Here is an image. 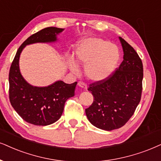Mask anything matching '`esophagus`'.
Returning a JSON list of instances; mask_svg holds the SVG:
<instances>
[{
    "mask_svg": "<svg viewBox=\"0 0 161 161\" xmlns=\"http://www.w3.org/2000/svg\"><path fill=\"white\" fill-rule=\"evenodd\" d=\"M78 85L80 87H82V88H83V89H87V85H86V84H85V82H78Z\"/></svg>",
    "mask_w": 161,
    "mask_h": 161,
    "instance_id": "1",
    "label": "esophagus"
}]
</instances>
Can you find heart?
<instances>
[{"label": "heart", "instance_id": "obj_1", "mask_svg": "<svg viewBox=\"0 0 161 161\" xmlns=\"http://www.w3.org/2000/svg\"><path fill=\"white\" fill-rule=\"evenodd\" d=\"M75 59L85 64V73L87 78L93 82H100L111 76L117 68L119 51L108 41L97 37L87 38L77 44ZM68 65L72 72L78 74V66L74 60L69 61Z\"/></svg>", "mask_w": 161, "mask_h": 161}]
</instances>
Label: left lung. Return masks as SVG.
Here are the masks:
<instances>
[{"label":"left lung","instance_id":"left-lung-1","mask_svg":"<svg viewBox=\"0 0 161 161\" xmlns=\"http://www.w3.org/2000/svg\"><path fill=\"white\" fill-rule=\"evenodd\" d=\"M123 61L105 80L90 85L93 103L85 109L90 123L98 129L111 131L121 128L135 113L141 99L143 63L135 49L119 37Z\"/></svg>","mask_w":161,"mask_h":161}]
</instances>
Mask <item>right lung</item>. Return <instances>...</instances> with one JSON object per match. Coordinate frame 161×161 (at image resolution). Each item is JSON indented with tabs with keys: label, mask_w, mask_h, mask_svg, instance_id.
<instances>
[{
	"label": "right lung",
	"mask_w": 161,
	"mask_h": 161,
	"mask_svg": "<svg viewBox=\"0 0 161 161\" xmlns=\"http://www.w3.org/2000/svg\"><path fill=\"white\" fill-rule=\"evenodd\" d=\"M64 29L47 27L33 34L18 48L9 74V100L12 106L24 120L32 125H48L58 120L64 111L67 99L74 96L77 82L66 84L58 80L46 87L32 86L22 76L19 58L26 45L56 42L57 35Z\"/></svg>",
	"instance_id": "obj_1"
}]
</instances>
